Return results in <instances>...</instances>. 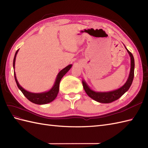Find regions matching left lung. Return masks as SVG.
<instances>
[{
	"mask_svg": "<svg viewBox=\"0 0 148 148\" xmlns=\"http://www.w3.org/2000/svg\"><path fill=\"white\" fill-rule=\"evenodd\" d=\"M125 47L127 49L128 54L130 57L131 60L130 71V74L126 83L122 87H120L117 89H115V90L108 92H97L91 89L86 83V82L83 79L82 81V83L84 91L86 92L88 96L90 97L91 99L101 103H105V104L106 103H110L119 99L121 96L128 90L130 87L131 86L134 78L135 60H134V57L132 53L128 50L126 47L125 46Z\"/></svg>",
	"mask_w": 148,
	"mask_h": 148,
	"instance_id": "1",
	"label": "left lung"
}]
</instances>
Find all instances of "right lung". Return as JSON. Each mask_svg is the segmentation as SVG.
Wrapping results in <instances>:
<instances>
[{
	"label": "right lung",
	"instance_id": "right-lung-1",
	"mask_svg": "<svg viewBox=\"0 0 148 148\" xmlns=\"http://www.w3.org/2000/svg\"><path fill=\"white\" fill-rule=\"evenodd\" d=\"M18 51L19 49H18L16 51L15 54L14 59H13V69H15L16 57ZM71 66H72V65L70 64L68 66H66L65 68H64V69H62L61 71H59V73L57 75L54 84L53 85V86L52 87V88L50 89V90L48 91L40 92V93L31 92L25 90L23 88H22L20 86V84H19L18 82L16 77L15 72H14V77L15 79V82L17 84V86L19 88L20 90L22 92V93L23 94V95L31 102L34 103L36 104L42 105V104H47V103H49V102H51L56 99V97L57 96L58 93H59V84H60V80L62 78V77H63L68 72L69 70L71 68Z\"/></svg>",
	"mask_w": 148,
	"mask_h": 148
}]
</instances>
